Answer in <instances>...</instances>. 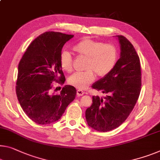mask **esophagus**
<instances>
[{
  "instance_id": "obj_1",
  "label": "esophagus",
  "mask_w": 160,
  "mask_h": 160,
  "mask_svg": "<svg viewBox=\"0 0 160 160\" xmlns=\"http://www.w3.org/2000/svg\"><path fill=\"white\" fill-rule=\"evenodd\" d=\"M77 94L78 97H82V96L84 94V92H83V91H82V90L78 89V90H77Z\"/></svg>"
}]
</instances>
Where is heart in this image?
I'll list each match as a JSON object with an SVG mask.
<instances>
[{"label":"heart","mask_w":160,"mask_h":160,"mask_svg":"<svg viewBox=\"0 0 160 160\" xmlns=\"http://www.w3.org/2000/svg\"><path fill=\"white\" fill-rule=\"evenodd\" d=\"M80 57L87 59L84 65L86 72L76 73L71 76L68 82L78 89H85L94 82L95 74L99 78L107 77L116 65L118 51L112 43L84 38L73 47ZM59 63L62 69L67 73L73 71V58L68 51H63L59 56Z\"/></svg>","instance_id":"b5f03b06"}]
</instances>
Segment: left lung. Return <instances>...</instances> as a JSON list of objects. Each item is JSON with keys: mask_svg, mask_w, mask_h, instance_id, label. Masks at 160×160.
Instances as JSON below:
<instances>
[{"mask_svg": "<svg viewBox=\"0 0 160 160\" xmlns=\"http://www.w3.org/2000/svg\"><path fill=\"white\" fill-rule=\"evenodd\" d=\"M121 57L107 77L94 83L92 88L107 96H93L92 104L86 110L89 127L99 132H109L125 122L138 100L142 87L141 66L138 54L131 42L117 36Z\"/></svg>", "mask_w": 160, "mask_h": 160, "instance_id": "left-lung-1", "label": "left lung"}]
</instances>
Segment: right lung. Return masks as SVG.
Returning a JSON list of instances; mask_svg holds the SVG:
<instances>
[{
    "instance_id": "add662e5",
    "label": "right lung",
    "mask_w": 160,
    "mask_h": 160,
    "mask_svg": "<svg viewBox=\"0 0 160 160\" xmlns=\"http://www.w3.org/2000/svg\"><path fill=\"white\" fill-rule=\"evenodd\" d=\"M73 37L45 32L32 41L19 62L16 95L23 112L36 124L58 121L75 99L77 90L72 86L63 87L60 94L52 93L53 83L62 85L66 81L59 56L63 45Z\"/></svg>"
}]
</instances>
